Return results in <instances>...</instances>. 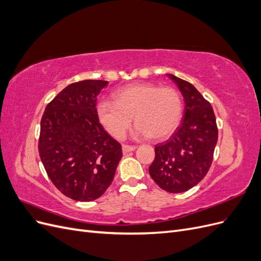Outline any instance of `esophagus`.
<instances>
[{"label": "esophagus", "mask_w": 261, "mask_h": 261, "mask_svg": "<svg viewBox=\"0 0 261 261\" xmlns=\"http://www.w3.org/2000/svg\"><path fill=\"white\" fill-rule=\"evenodd\" d=\"M137 147L136 146H129V145H123L122 146V150H123V153H127L130 151H134Z\"/></svg>", "instance_id": "obj_1"}]
</instances>
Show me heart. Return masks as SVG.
Wrapping results in <instances>:
<instances>
[{
    "mask_svg": "<svg viewBox=\"0 0 261 261\" xmlns=\"http://www.w3.org/2000/svg\"><path fill=\"white\" fill-rule=\"evenodd\" d=\"M183 114L179 93L171 87L152 84H133L114 94V101L102 100L97 115L103 128L115 139H122L132 125L137 124L136 137L162 139L178 126Z\"/></svg>",
    "mask_w": 261,
    "mask_h": 261,
    "instance_id": "heart-1",
    "label": "heart"
}]
</instances>
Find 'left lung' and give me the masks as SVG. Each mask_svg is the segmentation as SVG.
Masks as SVG:
<instances>
[{"mask_svg":"<svg viewBox=\"0 0 261 261\" xmlns=\"http://www.w3.org/2000/svg\"><path fill=\"white\" fill-rule=\"evenodd\" d=\"M185 101L181 124L154 148L150 176L164 191L183 193L196 186L208 173L218 141L216 115L210 102L186 81L168 74Z\"/></svg>","mask_w":261,"mask_h":261,"instance_id":"left-lung-1","label":"left lung"}]
</instances>
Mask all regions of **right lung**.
I'll use <instances>...</instances> for the list:
<instances>
[{"label":"right lung","mask_w":261,"mask_h":261,"mask_svg":"<svg viewBox=\"0 0 261 261\" xmlns=\"http://www.w3.org/2000/svg\"><path fill=\"white\" fill-rule=\"evenodd\" d=\"M109 83L87 80L65 87L46 106L39 154L54 186L68 198L92 201L111 185L122 146L105 130L97 97Z\"/></svg>","instance_id":"obj_1"}]
</instances>
